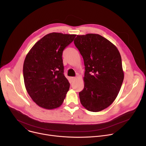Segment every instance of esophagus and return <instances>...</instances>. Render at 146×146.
Returning a JSON list of instances; mask_svg holds the SVG:
<instances>
[{"label":"esophagus","instance_id":"34e87169","mask_svg":"<svg viewBox=\"0 0 146 146\" xmlns=\"http://www.w3.org/2000/svg\"><path fill=\"white\" fill-rule=\"evenodd\" d=\"M76 79V77H71V80L72 82H73L74 81H75V80Z\"/></svg>","mask_w":146,"mask_h":146}]
</instances>
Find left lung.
<instances>
[{"mask_svg": "<svg viewBox=\"0 0 146 146\" xmlns=\"http://www.w3.org/2000/svg\"><path fill=\"white\" fill-rule=\"evenodd\" d=\"M74 43L85 65L80 102L90 111H102L111 105L121 89L124 77L121 55L113 43L98 34L77 35Z\"/></svg>", "mask_w": 146, "mask_h": 146, "instance_id": "1", "label": "left lung"}]
</instances>
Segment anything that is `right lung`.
Masks as SVG:
<instances>
[{"label": "right lung", "mask_w": 146, "mask_h": 146, "mask_svg": "<svg viewBox=\"0 0 146 146\" xmlns=\"http://www.w3.org/2000/svg\"><path fill=\"white\" fill-rule=\"evenodd\" d=\"M76 35L51 33L32 47L26 56L23 75L26 90L40 107L51 110L60 106L70 83L64 76L62 53Z\"/></svg>", "instance_id": "1"}]
</instances>
